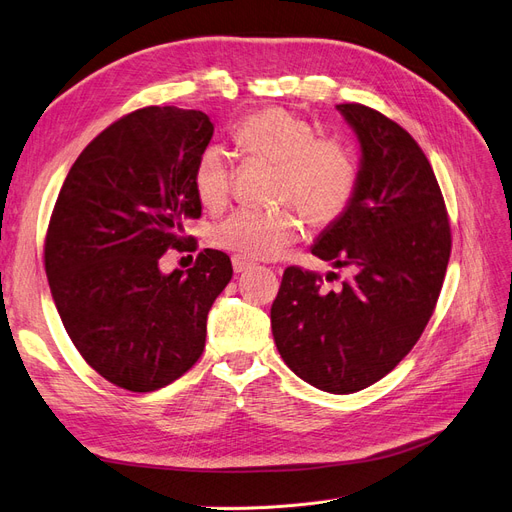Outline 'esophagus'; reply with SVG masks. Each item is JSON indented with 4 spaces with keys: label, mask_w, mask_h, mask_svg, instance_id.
Instances as JSON below:
<instances>
[{
    "label": "esophagus",
    "mask_w": 512,
    "mask_h": 512,
    "mask_svg": "<svg viewBox=\"0 0 512 512\" xmlns=\"http://www.w3.org/2000/svg\"><path fill=\"white\" fill-rule=\"evenodd\" d=\"M252 267H254V262L245 260V258H241V256H232V269H235V273H243V271L252 269Z\"/></svg>",
    "instance_id": "esophagus-1"
}]
</instances>
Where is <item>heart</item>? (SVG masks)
Wrapping results in <instances>:
<instances>
[{
	"label": "heart",
	"instance_id": "b5f03b06",
	"mask_svg": "<svg viewBox=\"0 0 512 512\" xmlns=\"http://www.w3.org/2000/svg\"><path fill=\"white\" fill-rule=\"evenodd\" d=\"M232 143L247 158L277 166V203H292L309 224L327 226L342 218L359 188V166L333 138H320L312 123L286 108H262L232 132ZM194 190L207 209H222L230 194V160L220 147H207L194 166ZM303 232L292 209L232 213L213 232V243L245 260L280 254Z\"/></svg>",
	"mask_w": 512,
	"mask_h": 512
}]
</instances>
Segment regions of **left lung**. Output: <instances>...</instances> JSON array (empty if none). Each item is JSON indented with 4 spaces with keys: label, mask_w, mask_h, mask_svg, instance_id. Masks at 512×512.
<instances>
[{
    "label": "left lung",
    "mask_w": 512,
    "mask_h": 512,
    "mask_svg": "<svg viewBox=\"0 0 512 512\" xmlns=\"http://www.w3.org/2000/svg\"><path fill=\"white\" fill-rule=\"evenodd\" d=\"M337 111L361 143L359 188L312 254L354 277L327 292L318 273L288 267L271 329L294 374L348 395L389 374L425 331L451 258V224L429 160L399 123L363 104Z\"/></svg>",
    "instance_id": "obj_1"
}]
</instances>
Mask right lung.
<instances>
[{
	"mask_svg": "<svg viewBox=\"0 0 512 512\" xmlns=\"http://www.w3.org/2000/svg\"><path fill=\"white\" fill-rule=\"evenodd\" d=\"M211 136L203 111L138 108L83 149L59 190L44 241L53 301L87 365L119 389L149 393L181 378L232 277L218 250L185 273L160 271L170 247L192 250L185 224L203 209L194 166Z\"/></svg>",
	"mask_w": 512,
	"mask_h": 512,
	"instance_id": "add662e5",
	"label": "right lung"
}]
</instances>
